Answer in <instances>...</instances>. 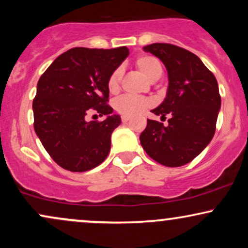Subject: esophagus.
I'll use <instances>...</instances> for the list:
<instances>
[{
  "label": "esophagus",
  "instance_id": "obj_1",
  "mask_svg": "<svg viewBox=\"0 0 248 248\" xmlns=\"http://www.w3.org/2000/svg\"><path fill=\"white\" fill-rule=\"evenodd\" d=\"M121 120H122V122H124V124H127V122L130 120V118H129V116H122Z\"/></svg>",
  "mask_w": 248,
  "mask_h": 248
}]
</instances>
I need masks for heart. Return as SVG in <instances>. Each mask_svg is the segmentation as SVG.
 I'll list each match as a JSON object with an SVG mask.
<instances>
[{
  "label": "heart",
  "mask_w": 248,
  "mask_h": 248,
  "mask_svg": "<svg viewBox=\"0 0 248 248\" xmlns=\"http://www.w3.org/2000/svg\"><path fill=\"white\" fill-rule=\"evenodd\" d=\"M135 66L143 73L147 79L150 81H155L161 78L163 69L161 62L156 57L152 55H141L135 59ZM122 79V70L120 67L115 69L108 77L107 88L109 93L115 94L120 90V84ZM152 102L148 99L140 98V96L124 95L116 99L114 101V109L122 116H136L140 115L143 110L150 107Z\"/></svg>",
  "instance_id": "1"
}]
</instances>
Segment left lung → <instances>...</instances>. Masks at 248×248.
Returning <instances> with one entry per match:
<instances>
[{
	"label": "left lung",
	"instance_id": "obj_1",
	"mask_svg": "<svg viewBox=\"0 0 248 248\" xmlns=\"http://www.w3.org/2000/svg\"><path fill=\"white\" fill-rule=\"evenodd\" d=\"M143 50L160 58L168 70L167 96L152 112L170 119L167 127L148 120L141 144L162 166L182 167L203 152L215 135L221 102L217 79L197 56L177 45L154 43Z\"/></svg>",
	"mask_w": 248,
	"mask_h": 248
}]
</instances>
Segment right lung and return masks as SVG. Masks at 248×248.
Returning <instances> with one entry per match:
<instances>
[{
  "label": "right lung",
  "instance_id": "right-lung-1",
  "mask_svg": "<svg viewBox=\"0 0 248 248\" xmlns=\"http://www.w3.org/2000/svg\"><path fill=\"white\" fill-rule=\"evenodd\" d=\"M129 51L73 47L57 57L37 84L33 128L52 160L72 172L98 167L110 150V135L121 124L107 104V80ZM95 111L104 122L86 121Z\"/></svg>",
  "mask_w": 248,
  "mask_h": 248
}]
</instances>
